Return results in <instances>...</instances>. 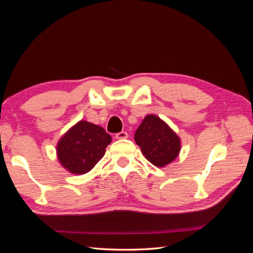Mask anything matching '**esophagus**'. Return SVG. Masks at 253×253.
I'll use <instances>...</instances> for the list:
<instances>
[{
    "label": "esophagus",
    "mask_w": 253,
    "mask_h": 253,
    "mask_svg": "<svg viewBox=\"0 0 253 253\" xmlns=\"http://www.w3.org/2000/svg\"><path fill=\"white\" fill-rule=\"evenodd\" d=\"M128 134L126 132H119L116 134V139H126Z\"/></svg>",
    "instance_id": "34e87169"
}]
</instances>
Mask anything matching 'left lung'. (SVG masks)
<instances>
[{"mask_svg": "<svg viewBox=\"0 0 253 253\" xmlns=\"http://www.w3.org/2000/svg\"><path fill=\"white\" fill-rule=\"evenodd\" d=\"M134 138L144 157L159 168L171 164L180 152V138L156 115L145 116Z\"/></svg>", "mask_w": 253, "mask_h": 253, "instance_id": "left-lung-1", "label": "left lung"}]
</instances>
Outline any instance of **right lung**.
Listing matches in <instances>:
<instances>
[{
  "mask_svg": "<svg viewBox=\"0 0 253 253\" xmlns=\"http://www.w3.org/2000/svg\"><path fill=\"white\" fill-rule=\"evenodd\" d=\"M112 137L101 126L81 120L61 137L57 144L60 164L73 174H85L105 154Z\"/></svg>",
  "mask_w": 253,
  "mask_h": 253,
  "instance_id": "add662e5",
  "label": "right lung"
}]
</instances>
